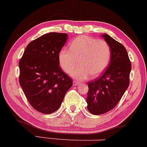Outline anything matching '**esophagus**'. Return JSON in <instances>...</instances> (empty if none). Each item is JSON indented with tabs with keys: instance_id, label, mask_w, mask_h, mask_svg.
Here are the masks:
<instances>
[{
	"instance_id": "34e87169",
	"label": "esophagus",
	"mask_w": 147,
	"mask_h": 147,
	"mask_svg": "<svg viewBox=\"0 0 147 147\" xmlns=\"http://www.w3.org/2000/svg\"><path fill=\"white\" fill-rule=\"evenodd\" d=\"M78 84H79V83H78V81H76V80H74V82H73V85H74V86H78Z\"/></svg>"
}]
</instances>
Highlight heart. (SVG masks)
<instances>
[{
    "label": "heart",
    "mask_w": 147,
    "mask_h": 147,
    "mask_svg": "<svg viewBox=\"0 0 147 147\" xmlns=\"http://www.w3.org/2000/svg\"><path fill=\"white\" fill-rule=\"evenodd\" d=\"M111 59V48L107 41L88 36H79L69 44V50L61 49L58 55L59 66L69 74L78 64L80 65L71 73L74 78L86 80L97 78L108 67Z\"/></svg>",
    "instance_id": "b5f03b06"
}]
</instances>
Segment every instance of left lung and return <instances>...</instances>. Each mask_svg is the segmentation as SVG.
<instances>
[{"mask_svg":"<svg viewBox=\"0 0 147 147\" xmlns=\"http://www.w3.org/2000/svg\"><path fill=\"white\" fill-rule=\"evenodd\" d=\"M102 36L111 48V59L103 75L88 83L87 108L94 115L103 114L113 109L130 83L131 63L125 48L107 34Z\"/></svg>","mask_w":147,"mask_h":147,"instance_id":"8db88e82","label":"left lung"}]
</instances>
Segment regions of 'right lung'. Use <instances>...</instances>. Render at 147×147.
I'll return each mask as SVG.
<instances>
[{
    "label": "right lung",
    "mask_w": 147,
    "mask_h": 147,
    "mask_svg": "<svg viewBox=\"0 0 147 147\" xmlns=\"http://www.w3.org/2000/svg\"><path fill=\"white\" fill-rule=\"evenodd\" d=\"M67 38V34L61 33L42 35L29 43L19 62L23 92L33 108L42 113L56 111L73 84L58 61Z\"/></svg>",
    "instance_id": "right-lung-1"
}]
</instances>
